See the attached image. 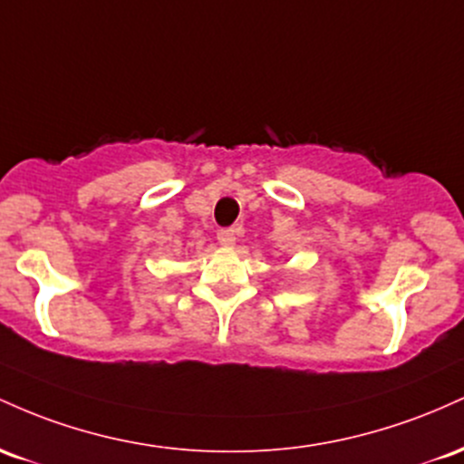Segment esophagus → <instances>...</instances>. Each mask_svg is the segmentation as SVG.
<instances>
[{
    "label": "esophagus",
    "instance_id": "1",
    "mask_svg": "<svg viewBox=\"0 0 464 464\" xmlns=\"http://www.w3.org/2000/svg\"><path fill=\"white\" fill-rule=\"evenodd\" d=\"M217 241L221 243L223 247H232L234 243H237V234H234V230H218Z\"/></svg>",
    "mask_w": 464,
    "mask_h": 464
}]
</instances>
